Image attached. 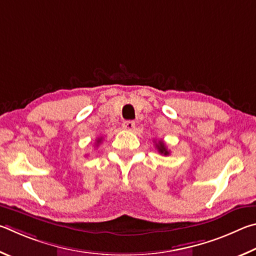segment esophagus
<instances>
[{"mask_svg": "<svg viewBox=\"0 0 256 256\" xmlns=\"http://www.w3.org/2000/svg\"><path fill=\"white\" fill-rule=\"evenodd\" d=\"M122 128L124 130H132L135 128V121L132 120H126L122 122Z\"/></svg>", "mask_w": 256, "mask_h": 256, "instance_id": "1", "label": "esophagus"}]
</instances>
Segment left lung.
Instances as JSON below:
<instances>
[{
    "mask_svg": "<svg viewBox=\"0 0 256 256\" xmlns=\"http://www.w3.org/2000/svg\"><path fill=\"white\" fill-rule=\"evenodd\" d=\"M156 148H158V150L160 152V154H163V155H168V154H170V152L168 150L166 146L164 145V142H156Z\"/></svg>",
    "mask_w": 256,
    "mask_h": 256,
    "instance_id": "left-lung-1",
    "label": "left lung"
}]
</instances>
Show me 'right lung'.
<instances>
[{
	"label": "right lung",
	"mask_w": 256,
	"mask_h": 256,
	"mask_svg": "<svg viewBox=\"0 0 256 256\" xmlns=\"http://www.w3.org/2000/svg\"><path fill=\"white\" fill-rule=\"evenodd\" d=\"M101 142V140H100V138H98V142Z\"/></svg>",
	"instance_id": "right-lung-1"
}]
</instances>
